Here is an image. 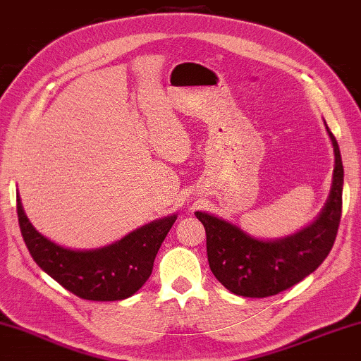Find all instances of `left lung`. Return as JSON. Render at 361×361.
<instances>
[{
  "label": "left lung",
  "mask_w": 361,
  "mask_h": 361,
  "mask_svg": "<svg viewBox=\"0 0 361 361\" xmlns=\"http://www.w3.org/2000/svg\"><path fill=\"white\" fill-rule=\"evenodd\" d=\"M326 131L334 149L333 185L326 204L310 226L285 238L261 240L221 217L195 212L206 230L211 271L230 293L243 298L275 296L304 280L326 259L338 235L344 185L338 140L328 126Z\"/></svg>",
  "instance_id": "1"
}]
</instances>
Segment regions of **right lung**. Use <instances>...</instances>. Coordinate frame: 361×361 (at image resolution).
Segmentation results:
<instances>
[{
    "mask_svg": "<svg viewBox=\"0 0 361 361\" xmlns=\"http://www.w3.org/2000/svg\"><path fill=\"white\" fill-rule=\"evenodd\" d=\"M17 217L22 238L33 261L67 291L86 300H121L144 286L157 252L177 216L145 224L125 238L97 250H68L35 228L17 193Z\"/></svg>",
    "mask_w": 361,
    "mask_h": 361,
    "instance_id": "obj_1",
    "label": "right lung"
}]
</instances>
